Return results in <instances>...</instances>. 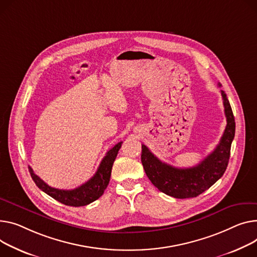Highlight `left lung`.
<instances>
[{
    "label": "left lung",
    "mask_w": 257,
    "mask_h": 257,
    "mask_svg": "<svg viewBox=\"0 0 257 257\" xmlns=\"http://www.w3.org/2000/svg\"><path fill=\"white\" fill-rule=\"evenodd\" d=\"M221 95L227 122L224 133L216 149L197 165L189 168L174 167L159 160L148 147L142 145V163L145 172L159 191L175 198L196 197L223 176L230 156L235 122L226 94L221 91Z\"/></svg>",
    "instance_id": "obj_1"
}]
</instances>
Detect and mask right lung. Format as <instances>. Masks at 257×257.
Segmentation results:
<instances>
[{"mask_svg": "<svg viewBox=\"0 0 257 257\" xmlns=\"http://www.w3.org/2000/svg\"><path fill=\"white\" fill-rule=\"evenodd\" d=\"M122 142L117 143L112 149H110L104 158L102 159L97 172L95 175L81 186L75 188L72 190H62L56 189L54 187L48 186L45 182H43L37 175L34 174L33 169L29 166V172L31 177L35 184L38 186L39 189L48 194L56 200L66 204V206L71 207H82L95 201L102 194L109 183L112 164L115 160L118 150L121 149Z\"/></svg>", "mask_w": 257, "mask_h": 257, "instance_id": "1", "label": "right lung"}]
</instances>
